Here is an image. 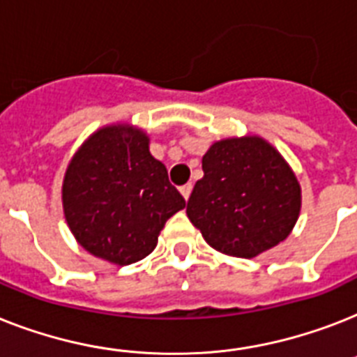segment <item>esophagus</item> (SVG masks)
<instances>
[{
  "label": "esophagus",
  "mask_w": 357,
  "mask_h": 357,
  "mask_svg": "<svg viewBox=\"0 0 357 357\" xmlns=\"http://www.w3.org/2000/svg\"><path fill=\"white\" fill-rule=\"evenodd\" d=\"M179 192H181V196H183L185 199H188V196H190V192H192V185L187 183L183 185V187H179Z\"/></svg>",
  "instance_id": "esophagus-1"
}]
</instances>
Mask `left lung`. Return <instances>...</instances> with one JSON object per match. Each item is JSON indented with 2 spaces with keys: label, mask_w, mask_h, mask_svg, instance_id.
Here are the masks:
<instances>
[{
  "label": "left lung",
  "mask_w": 357,
  "mask_h": 357,
  "mask_svg": "<svg viewBox=\"0 0 357 357\" xmlns=\"http://www.w3.org/2000/svg\"><path fill=\"white\" fill-rule=\"evenodd\" d=\"M187 216L211 248L255 259L279 245L301 214V185L280 152L259 135L220 139L202 159Z\"/></svg>",
  "instance_id": "obj_1"
}]
</instances>
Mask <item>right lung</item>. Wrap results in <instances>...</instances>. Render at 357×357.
I'll return each mask as SVG.
<instances>
[{"label":"right lung","instance_id":"1","mask_svg":"<svg viewBox=\"0 0 357 357\" xmlns=\"http://www.w3.org/2000/svg\"><path fill=\"white\" fill-rule=\"evenodd\" d=\"M62 207L88 253L128 266L152 253L185 199L150 153L146 132L117 123L98 128L75 152L63 176Z\"/></svg>","mask_w":357,"mask_h":357}]
</instances>
